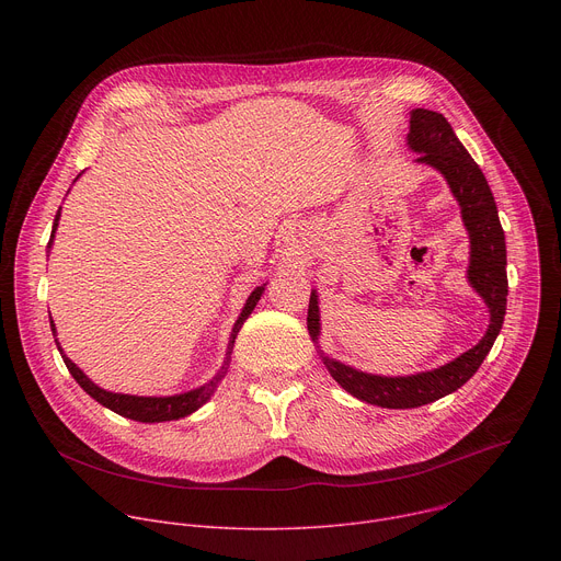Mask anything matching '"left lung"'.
I'll use <instances>...</instances> for the list:
<instances>
[{"label":"left lung","mask_w":561,"mask_h":561,"mask_svg":"<svg viewBox=\"0 0 561 561\" xmlns=\"http://www.w3.org/2000/svg\"><path fill=\"white\" fill-rule=\"evenodd\" d=\"M409 146L420 152L417 162L437 169L446 178L461 206L463 226L470 234L468 282L484 297L491 310V327L482 342L459 355L455 362L411 377L368 375L322 355L324 366L344 390L362 399V402L381 409H417L461 388L493 348L504 324L508 295L504 228L482 169L474 164V159L461 146L446 117L435 111L415 108L411 113ZM306 324L310 337L317 340L319 308L314 293H310Z\"/></svg>","instance_id":"left-lung-1"}]
</instances>
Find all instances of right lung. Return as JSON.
I'll return each mask as SVG.
<instances>
[{
  "instance_id": "1",
  "label": "right lung",
  "mask_w": 561,
  "mask_h": 561,
  "mask_svg": "<svg viewBox=\"0 0 561 561\" xmlns=\"http://www.w3.org/2000/svg\"><path fill=\"white\" fill-rule=\"evenodd\" d=\"M79 178V175H77ZM61 210V208H59ZM59 210H57V215H55V221H53V234H50V242H48V249H50V244H53V237H55V230H57V221H59ZM262 290H264V286H257L253 293H251V297H249V301H247V306H244V310H242V314H239V319H237V324H234V329H232V333H230V344H228V357H230V351H232V344H234V337H237V333H239V329H242V324L247 322L249 319V314L253 312V308L257 306V301H260V297H262ZM53 327V333H55V324H50ZM57 348H59V344H57ZM59 353H61V348H59ZM228 357H226V364L221 366V370L213 377V381L210 383H206V386H202V388H197V390H191V392H184V394H173V397H137V394H119V392H108V390H104V388H100V386H95L82 370H79L64 353H61V359H64V364H66V368L70 370V375L75 377V381L82 386L93 399H98V402L102 404V407H106V409H111L113 413H117V415H124V417H128V420H135V422H148V424H152V422H171V420H180V417H186V415H191V413H195L199 407H204L208 399H210V394H213V390H215V386H217V381L226 375V368H228Z\"/></svg>"
}]
</instances>
